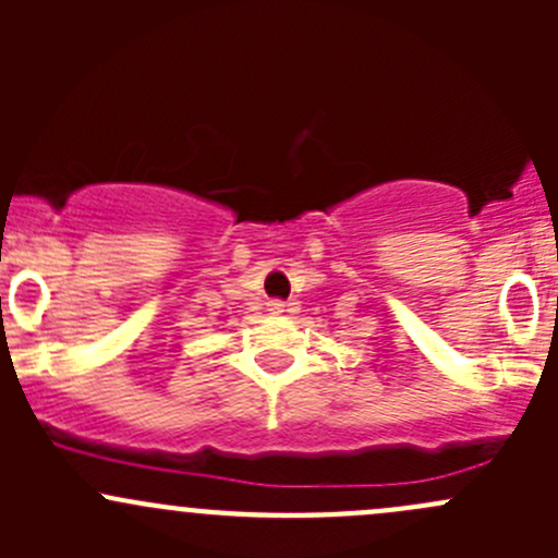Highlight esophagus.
<instances>
[{"instance_id": "esophagus-1", "label": "esophagus", "mask_w": 558, "mask_h": 558, "mask_svg": "<svg viewBox=\"0 0 558 558\" xmlns=\"http://www.w3.org/2000/svg\"><path fill=\"white\" fill-rule=\"evenodd\" d=\"M267 311L272 313V315L286 313V302H280V300H269V302H267Z\"/></svg>"}]
</instances>
